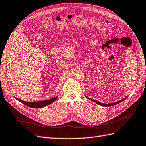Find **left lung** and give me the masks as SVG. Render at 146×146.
<instances>
[{
	"label": "left lung",
	"mask_w": 146,
	"mask_h": 146,
	"mask_svg": "<svg viewBox=\"0 0 146 146\" xmlns=\"http://www.w3.org/2000/svg\"><path fill=\"white\" fill-rule=\"evenodd\" d=\"M88 98L89 100H92V101H94V102H95L97 103V104H100V105H101V106H106V107L112 106L116 105V104H119V103L121 102L122 101H123L124 100H125V98H124L123 100H120V101H117V102H115V103H112V104H102V103H101V102H98V101H95V100H92V99H90V98Z\"/></svg>",
	"instance_id": "obj_1"
}]
</instances>
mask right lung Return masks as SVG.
I'll list each match as a JSON object with an SVG mask.
<instances>
[{"mask_svg": "<svg viewBox=\"0 0 146 146\" xmlns=\"http://www.w3.org/2000/svg\"><path fill=\"white\" fill-rule=\"evenodd\" d=\"M57 98H58V97H54L53 98L50 99V100H48L44 101H39V102H25L24 101L19 100V99H18V98H16V99L19 101H20L21 102L23 103V104H25L27 106H29L31 108H35V109H37V108H42V107H44L45 106H46L51 104V103L54 102Z\"/></svg>", "mask_w": 146, "mask_h": 146, "instance_id": "right-lung-1", "label": "right lung"}]
</instances>
